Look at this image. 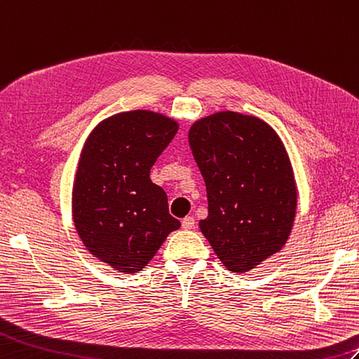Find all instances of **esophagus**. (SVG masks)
<instances>
[{
    "mask_svg": "<svg viewBox=\"0 0 359 359\" xmlns=\"http://www.w3.org/2000/svg\"><path fill=\"white\" fill-rule=\"evenodd\" d=\"M196 224V220L193 217H185L182 220V228L183 229H193Z\"/></svg>",
    "mask_w": 359,
    "mask_h": 359,
    "instance_id": "esophagus-1",
    "label": "esophagus"
}]
</instances>
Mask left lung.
<instances>
[{"label":"left lung","instance_id":"8db88e82","mask_svg":"<svg viewBox=\"0 0 359 359\" xmlns=\"http://www.w3.org/2000/svg\"><path fill=\"white\" fill-rule=\"evenodd\" d=\"M189 147L208 194L200 231L231 272L254 269L280 251L294 224L297 188L285 147L268 123L234 111L196 122Z\"/></svg>","mask_w":359,"mask_h":359}]
</instances>
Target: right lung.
<instances>
[{"instance_id": "right-lung-1", "label": "right lung", "mask_w": 359, "mask_h": 359, "mask_svg": "<svg viewBox=\"0 0 359 359\" xmlns=\"http://www.w3.org/2000/svg\"><path fill=\"white\" fill-rule=\"evenodd\" d=\"M179 125L159 113L114 114L91 133L73 185V220L81 240L119 272L144 269L180 222L166 193L149 179Z\"/></svg>"}]
</instances>
